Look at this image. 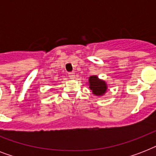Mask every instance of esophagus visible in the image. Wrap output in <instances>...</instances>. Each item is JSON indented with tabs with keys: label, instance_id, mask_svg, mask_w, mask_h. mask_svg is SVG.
<instances>
[{
	"label": "esophagus",
	"instance_id": "1",
	"mask_svg": "<svg viewBox=\"0 0 156 156\" xmlns=\"http://www.w3.org/2000/svg\"><path fill=\"white\" fill-rule=\"evenodd\" d=\"M69 77L70 78V79H74V78H75V73H74V72H70V73H69Z\"/></svg>",
	"mask_w": 156,
	"mask_h": 156
}]
</instances>
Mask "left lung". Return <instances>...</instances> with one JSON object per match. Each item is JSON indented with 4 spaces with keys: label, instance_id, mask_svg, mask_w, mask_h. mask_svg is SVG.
Masks as SVG:
<instances>
[{
    "label": "left lung",
    "instance_id": "left-lung-1",
    "mask_svg": "<svg viewBox=\"0 0 156 156\" xmlns=\"http://www.w3.org/2000/svg\"><path fill=\"white\" fill-rule=\"evenodd\" d=\"M88 85L93 94L96 96H102L108 90V85L105 81L100 79L97 76H90L88 79Z\"/></svg>",
    "mask_w": 156,
    "mask_h": 156
}]
</instances>
